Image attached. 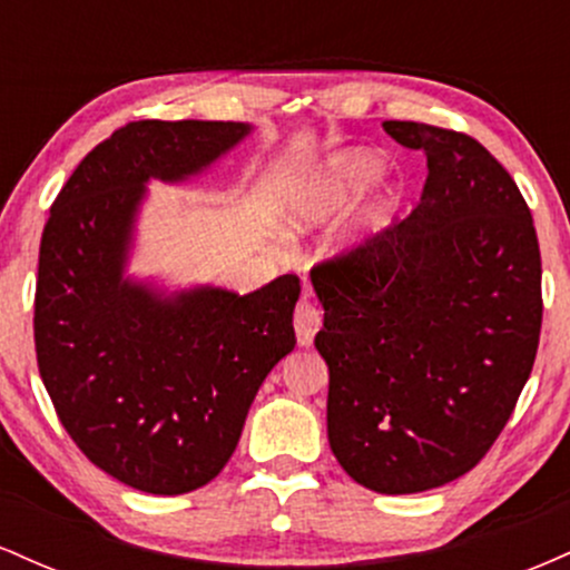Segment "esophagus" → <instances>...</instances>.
I'll return each mask as SVG.
<instances>
[{"label": "esophagus", "instance_id": "34e87169", "mask_svg": "<svg viewBox=\"0 0 570 570\" xmlns=\"http://www.w3.org/2000/svg\"><path fill=\"white\" fill-rule=\"evenodd\" d=\"M318 326H322V313H318L316 303H311V299H299L297 307H294V332H297V343L311 345L313 337H316Z\"/></svg>", "mask_w": 570, "mask_h": 570}]
</instances>
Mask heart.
Instances as JSON below:
<instances>
[{
    "label": "heart",
    "mask_w": 570,
    "mask_h": 570,
    "mask_svg": "<svg viewBox=\"0 0 570 570\" xmlns=\"http://www.w3.org/2000/svg\"><path fill=\"white\" fill-rule=\"evenodd\" d=\"M383 171V160L364 149L340 153L324 163L322 171L299 189L292 203V225L313 227L337 217L367 189Z\"/></svg>",
    "instance_id": "heart-1"
}]
</instances>
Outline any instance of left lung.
I'll list each match as a JSON object with an SVG mask.
<instances>
[{"mask_svg":"<svg viewBox=\"0 0 570 570\" xmlns=\"http://www.w3.org/2000/svg\"><path fill=\"white\" fill-rule=\"evenodd\" d=\"M426 155L407 219L313 265L330 367L326 431L340 466L375 493L448 485L499 440L541 335L531 208L480 141L385 120Z\"/></svg>","mask_w":570,"mask_h":570,"instance_id":"1","label":"left lung"}]
</instances>
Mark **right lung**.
I'll return each instance as SVG.
<instances>
[{
    "label": "right lung",
    "instance_id": "add662e5",
    "mask_svg": "<svg viewBox=\"0 0 570 570\" xmlns=\"http://www.w3.org/2000/svg\"><path fill=\"white\" fill-rule=\"evenodd\" d=\"M246 122L139 120L85 155L39 244L37 364L58 421L126 485L179 495L230 461L259 385L297 343V276L252 294L174 297L122 278L149 179L181 181L235 147Z\"/></svg>",
    "mask_w": 570,
    "mask_h": 570
}]
</instances>
